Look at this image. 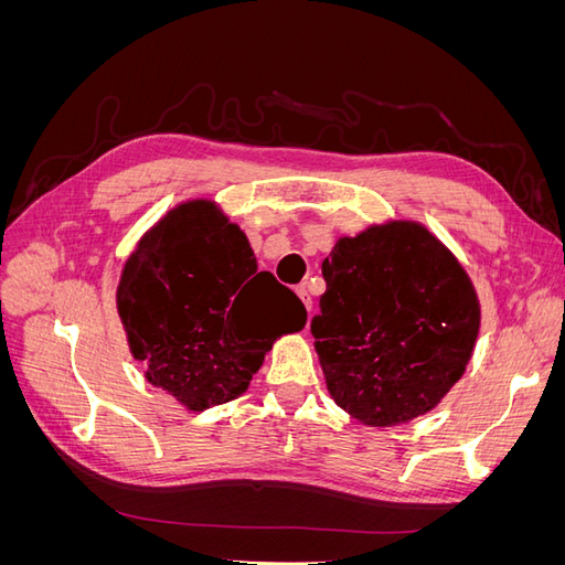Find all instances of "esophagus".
<instances>
[{"label": "esophagus", "instance_id": "obj_1", "mask_svg": "<svg viewBox=\"0 0 565 565\" xmlns=\"http://www.w3.org/2000/svg\"><path fill=\"white\" fill-rule=\"evenodd\" d=\"M297 295H299V299L303 301V306H306V311H309V316H311V309H313V301H311V295H309V289H306V285H299V287H297Z\"/></svg>", "mask_w": 565, "mask_h": 565}]
</instances>
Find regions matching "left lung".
<instances>
[{
  "label": "left lung",
  "instance_id": "8db88e82",
  "mask_svg": "<svg viewBox=\"0 0 565 565\" xmlns=\"http://www.w3.org/2000/svg\"><path fill=\"white\" fill-rule=\"evenodd\" d=\"M311 320L332 401L365 426L434 409L465 374L481 303L457 256L417 221L339 237Z\"/></svg>",
  "mask_w": 565,
  "mask_h": 565
}]
</instances>
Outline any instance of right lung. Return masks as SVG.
Here are the masks:
<instances>
[{
  "label": "right lung",
  "instance_id": "right-lung-1",
  "mask_svg": "<svg viewBox=\"0 0 565 565\" xmlns=\"http://www.w3.org/2000/svg\"><path fill=\"white\" fill-rule=\"evenodd\" d=\"M115 299L146 380L191 413L243 396L273 341L306 324L299 297L259 270L241 226L204 198L143 233Z\"/></svg>",
  "mask_w": 565,
  "mask_h": 565
}]
</instances>
